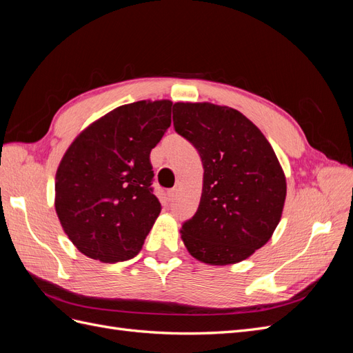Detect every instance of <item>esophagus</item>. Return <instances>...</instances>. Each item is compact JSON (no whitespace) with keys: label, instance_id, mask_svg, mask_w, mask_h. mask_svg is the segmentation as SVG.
<instances>
[{"label":"esophagus","instance_id":"obj_1","mask_svg":"<svg viewBox=\"0 0 353 353\" xmlns=\"http://www.w3.org/2000/svg\"><path fill=\"white\" fill-rule=\"evenodd\" d=\"M175 196H176V188H170V190L168 191V200L172 201V200L175 199Z\"/></svg>","mask_w":353,"mask_h":353}]
</instances>
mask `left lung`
<instances>
[{
    "label": "left lung",
    "mask_w": 353,
    "mask_h": 353,
    "mask_svg": "<svg viewBox=\"0 0 353 353\" xmlns=\"http://www.w3.org/2000/svg\"><path fill=\"white\" fill-rule=\"evenodd\" d=\"M174 126L205 169L199 209L179 231L188 253L219 266L248 259L268 243L283 215L287 184L274 148L227 105L175 103Z\"/></svg>",
    "instance_id": "1"
}]
</instances>
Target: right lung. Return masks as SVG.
Returning a JSON list of instances; mask_svg holds the SVG:
<instances>
[{"mask_svg": "<svg viewBox=\"0 0 353 353\" xmlns=\"http://www.w3.org/2000/svg\"><path fill=\"white\" fill-rule=\"evenodd\" d=\"M169 100L123 104L74 138L56 172L54 206L77 249L104 263L141 250L160 213L150 152L170 126Z\"/></svg>", "mask_w": 353, "mask_h": 353, "instance_id": "right-lung-1", "label": "right lung"}]
</instances>
